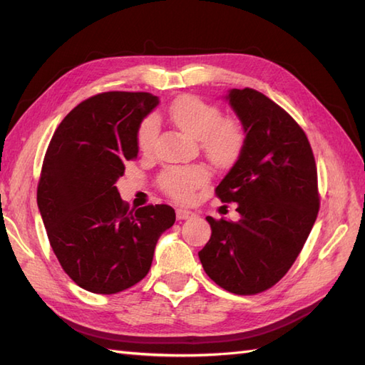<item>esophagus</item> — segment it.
I'll return each mask as SVG.
<instances>
[{"instance_id":"1","label":"esophagus","mask_w":365,"mask_h":365,"mask_svg":"<svg viewBox=\"0 0 365 365\" xmlns=\"http://www.w3.org/2000/svg\"><path fill=\"white\" fill-rule=\"evenodd\" d=\"M175 215H177V220H190L195 216V213H192L191 210H187V208H177Z\"/></svg>"}]
</instances>
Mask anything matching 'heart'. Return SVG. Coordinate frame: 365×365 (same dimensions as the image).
Wrapping results in <instances>:
<instances>
[{"instance_id":"heart-1","label":"heart","mask_w":365,"mask_h":365,"mask_svg":"<svg viewBox=\"0 0 365 365\" xmlns=\"http://www.w3.org/2000/svg\"><path fill=\"white\" fill-rule=\"evenodd\" d=\"M169 119L183 133L195 138L200 149L215 165L229 166L242 153L245 133L235 120L222 119L218 106L192 96L177 98L169 106ZM158 136V122L153 115L145 118L138 130V147L150 152ZM210 173L204 166H173L158 177L160 188L173 199L187 202L195 191L208 182Z\"/></svg>"}]
</instances>
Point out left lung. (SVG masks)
Returning <instances> with one entry per match:
<instances>
[{
  "instance_id": "1",
  "label": "left lung",
  "mask_w": 365,
  "mask_h": 365,
  "mask_svg": "<svg viewBox=\"0 0 365 365\" xmlns=\"http://www.w3.org/2000/svg\"><path fill=\"white\" fill-rule=\"evenodd\" d=\"M242 120L245 144L216 187L221 202H237V222L215 220L199 251L208 277L235 294H255L281 281L311 234L320 208L312 147L298 122L255 89L226 97Z\"/></svg>"
}]
</instances>
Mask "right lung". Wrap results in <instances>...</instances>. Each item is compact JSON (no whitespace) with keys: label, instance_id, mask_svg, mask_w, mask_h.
<instances>
[{"label":"right lung","instance_id":"obj_1","mask_svg":"<svg viewBox=\"0 0 365 365\" xmlns=\"http://www.w3.org/2000/svg\"><path fill=\"white\" fill-rule=\"evenodd\" d=\"M158 105L149 92H102L68 113L46 149L37 185L53 252L81 289L113 294L149 273L155 245L175 221L166 204L131 208L115 187L138 157V130Z\"/></svg>","mask_w":365,"mask_h":365}]
</instances>
